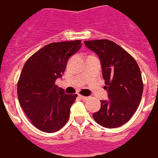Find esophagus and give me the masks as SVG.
I'll return each instance as SVG.
<instances>
[{
	"mask_svg": "<svg viewBox=\"0 0 158 158\" xmlns=\"http://www.w3.org/2000/svg\"><path fill=\"white\" fill-rule=\"evenodd\" d=\"M80 97V99L82 100V101H86V100H88L89 97H87V96H79Z\"/></svg>",
	"mask_w": 158,
	"mask_h": 158,
	"instance_id": "esophagus-1",
	"label": "esophagus"
}]
</instances>
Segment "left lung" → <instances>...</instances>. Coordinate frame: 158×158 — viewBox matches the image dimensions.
Listing matches in <instances>:
<instances>
[{"mask_svg": "<svg viewBox=\"0 0 158 158\" xmlns=\"http://www.w3.org/2000/svg\"><path fill=\"white\" fill-rule=\"evenodd\" d=\"M98 56L108 100L101 101V109L93 113L100 125L108 129L122 126L132 118L143 93L141 73L135 60L108 40L85 41Z\"/></svg>", "mask_w": 158, "mask_h": 158, "instance_id": "8db88e82", "label": "left lung"}]
</instances>
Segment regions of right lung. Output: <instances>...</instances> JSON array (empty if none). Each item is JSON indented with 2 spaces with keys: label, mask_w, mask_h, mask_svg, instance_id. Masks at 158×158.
<instances>
[{
  "label": "right lung",
  "mask_w": 158,
  "mask_h": 158,
  "mask_svg": "<svg viewBox=\"0 0 158 158\" xmlns=\"http://www.w3.org/2000/svg\"><path fill=\"white\" fill-rule=\"evenodd\" d=\"M81 40L51 43L30 56L18 83V97L23 112L43 132L58 131L68 122L77 95L66 94L55 85L69 59L81 48Z\"/></svg>",
  "instance_id": "right-lung-1"
}]
</instances>
